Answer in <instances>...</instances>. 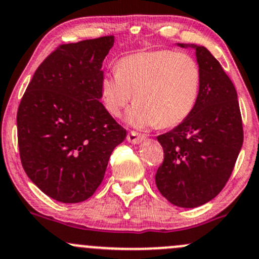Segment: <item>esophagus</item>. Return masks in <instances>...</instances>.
Listing matches in <instances>:
<instances>
[{"label":"esophagus","mask_w":259,"mask_h":259,"mask_svg":"<svg viewBox=\"0 0 259 259\" xmlns=\"http://www.w3.org/2000/svg\"><path fill=\"white\" fill-rule=\"evenodd\" d=\"M127 141L132 144H140L143 143L144 140H145V137H144L143 134H140V133H137V132H130L129 134H127Z\"/></svg>","instance_id":"esophagus-1"}]
</instances>
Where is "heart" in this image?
Wrapping results in <instances>:
<instances>
[{
    "label": "heart",
    "instance_id": "1",
    "mask_svg": "<svg viewBox=\"0 0 259 259\" xmlns=\"http://www.w3.org/2000/svg\"><path fill=\"white\" fill-rule=\"evenodd\" d=\"M201 68L192 56L154 50L122 57L116 70L103 74L100 97L110 115L119 116L135 94L126 115L139 127H172L194 111L201 92Z\"/></svg>",
    "mask_w": 259,
    "mask_h": 259
}]
</instances>
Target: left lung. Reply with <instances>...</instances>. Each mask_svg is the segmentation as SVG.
Instances as JSON below:
<instances>
[{
  "instance_id": "1",
  "label": "left lung",
  "mask_w": 259,
  "mask_h": 259,
  "mask_svg": "<svg viewBox=\"0 0 259 259\" xmlns=\"http://www.w3.org/2000/svg\"><path fill=\"white\" fill-rule=\"evenodd\" d=\"M189 47L196 50L201 68L200 98L186 120L157 137L164 161L155 182L168 202L192 208L226 186L243 144V126L237 92L222 65L202 46Z\"/></svg>"
}]
</instances>
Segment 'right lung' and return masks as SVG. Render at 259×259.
I'll use <instances>...</instances> for the list:
<instances>
[{
  "label": "right lung",
  "mask_w": 259,
  "mask_h": 259,
  "mask_svg": "<svg viewBox=\"0 0 259 259\" xmlns=\"http://www.w3.org/2000/svg\"><path fill=\"white\" fill-rule=\"evenodd\" d=\"M113 45V36L59 45L37 68L18 105L23 170L59 202L88 200L126 137L99 102L103 61Z\"/></svg>",
  "instance_id": "right-lung-1"
}]
</instances>
